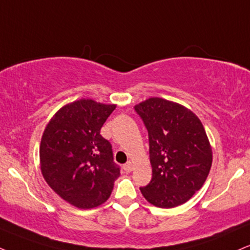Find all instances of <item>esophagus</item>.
<instances>
[{
  "instance_id": "esophagus-1",
  "label": "esophagus",
  "mask_w": 250,
  "mask_h": 250,
  "mask_svg": "<svg viewBox=\"0 0 250 250\" xmlns=\"http://www.w3.org/2000/svg\"><path fill=\"white\" fill-rule=\"evenodd\" d=\"M123 168H124V170L126 172H131L132 169H133V166H132L131 162H127V163H125L124 167H123Z\"/></svg>"
}]
</instances>
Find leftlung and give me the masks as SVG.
I'll return each mask as SVG.
<instances>
[{"mask_svg": "<svg viewBox=\"0 0 250 250\" xmlns=\"http://www.w3.org/2000/svg\"><path fill=\"white\" fill-rule=\"evenodd\" d=\"M134 110L148 132L153 171L141 193L158 208L184 204L203 187L212 166L204 126L187 107L163 98H148Z\"/></svg>", "mask_w": 250, "mask_h": 250, "instance_id": "1", "label": "left lung"}]
</instances>
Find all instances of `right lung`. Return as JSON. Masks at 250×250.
Listing matches in <instances>:
<instances>
[{
  "label": "right lung",
  "instance_id": "obj_1",
  "mask_svg": "<svg viewBox=\"0 0 250 250\" xmlns=\"http://www.w3.org/2000/svg\"><path fill=\"white\" fill-rule=\"evenodd\" d=\"M115 109L113 104L75 101L55 113L42 134V176L61 198L79 208L106 202L120 175L112 146L101 135L102 126Z\"/></svg>",
  "mask_w": 250,
  "mask_h": 250
}]
</instances>
